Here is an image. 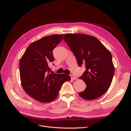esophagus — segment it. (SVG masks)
<instances>
[{"label": "esophagus", "instance_id": "34e87169", "mask_svg": "<svg viewBox=\"0 0 131 131\" xmlns=\"http://www.w3.org/2000/svg\"><path fill=\"white\" fill-rule=\"evenodd\" d=\"M70 77H71V79H72V80H77L78 79V78H77V77H74L73 75H70Z\"/></svg>", "mask_w": 131, "mask_h": 131}]
</instances>
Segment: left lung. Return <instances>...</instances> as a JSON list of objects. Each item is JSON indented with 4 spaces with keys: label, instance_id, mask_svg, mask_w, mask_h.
Instances as JSON below:
<instances>
[{
    "label": "left lung",
    "instance_id": "left-lung-1",
    "mask_svg": "<svg viewBox=\"0 0 131 131\" xmlns=\"http://www.w3.org/2000/svg\"><path fill=\"white\" fill-rule=\"evenodd\" d=\"M63 39L73 52L78 65H85L86 70L80 79L86 85L79 93L86 100L101 97L110 88L115 68L112 54L96 37L85 34H66Z\"/></svg>",
    "mask_w": 131,
    "mask_h": 131
}]
</instances>
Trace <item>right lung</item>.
<instances>
[{"label": "right lung", "instance_id": "obj_1", "mask_svg": "<svg viewBox=\"0 0 131 131\" xmlns=\"http://www.w3.org/2000/svg\"><path fill=\"white\" fill-rule=\"evenodd\" d=\"M63 34H54L35 41L27 47L19 62V74L23 90L30 97L42 103L56 99L62 84L69 75L51 74L48 64L53 61L52 51Z\"/></svg>", "mask_w": 131, "mask_h": 131}]
</instances>
